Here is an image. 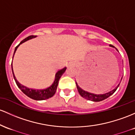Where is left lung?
Wrapping results in <instances>:
<instances>
[{
	"mask_svg": "<svg viewBox=\"0 0 135 135\" xmlns=\"http://www.w3.org/2000/svg\"><path fill=\"white\" fill-rule=\"evenodd\" d=\"M109 46L112 47H114L112 45H110ZM121 80H122V79H121ZM119 84H118V85L117 86V87H115V88H114L113 90H112V91L104 94H93V93H90V91H87V90H86L85 89H84L83 88H82V87H81L80 85H79L77 83H76V86H77V88H78V92H79V94H80V95H81V97H83L84 99H87V100H91V101L99 102L107 99L108 97H109V96L112 95L113 94L115 91H116L117 89Z\"/></svg>",
	"mask_w": 135,
	"mask_h": 135,
	"instance_id": "left-lung-1",
	"label": "left lung"
}]
</instances>
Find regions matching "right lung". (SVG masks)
<instances>
[{"instance_id": "add662e5", "label": "right lung", "mask_w": 135, "mask_h": 135, "mask_svg": "<svg viewBox=\"0 0 135 135\" xmlns=\"http://www.w3.org/2000/svg\"><path fill=\"white\" fill-rule=\"evenodd\" d=\"M36 36H29L27 38H25L24 40H23L20 44L18 45L17 47H15V49L14 54H13V56L15 55V53L16 51L18 49V47H19V45L20 44H23L25 41L29 40L32 39V38H35ZM11 68H12L13 70V78H14L15 81L16 83H17V85L18 86L19 88L22 90V92L24 94H26L27 96H28L29 97L31 98L32 99H35V100H45V99H47L49 98H51V97H52L54 94H55L56 89H57V85H58L59 80L61 78V77L62 76V75L64 74V72L66 70V67L63 68V69H61V70H58L57 72H56V75H55V79H54V81L53 82V83L48 88H45V89H42V90H35V89H31V88H27V87L24 86L22 85L21 84L19 83L18 82V81L16 79L14 73H13V70L12 67V63H11Z\"/></svg>"}]
</instances>
